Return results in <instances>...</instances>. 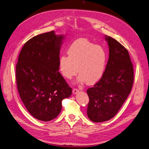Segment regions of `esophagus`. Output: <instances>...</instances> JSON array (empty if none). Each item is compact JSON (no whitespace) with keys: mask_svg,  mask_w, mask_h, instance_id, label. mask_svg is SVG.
Here are the masks:
<instances>
[{"mask_svg":"<svg viewBox=\"0 0 149 149\" xmlns=\"http://www.w3.org/2000/svg\"><path fill=\"white\" fill-rule=\"evenodd\" d=\"M79 92V89L77 88H73V94H77Z\"/></svg>","mask_w":149,"mask_h":149,"instance_id":"34e87169","label":"esophagus"}]
</instances>
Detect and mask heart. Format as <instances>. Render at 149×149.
I'll use <instances>...</instances> for the list:
<instances>
[{
	"label": "heart",
	"mask_w": 149,
	"mask_h": 149,
	"mask_svg": "<svg viewBox=\"0 0 149 149\" xmlns=\"http://www.w3.org/2000/svg\"><path fill=\"white\" fill-rule=\"evenodd\" d=\"M68 56L60 57L59 68L61 74L70 79L78 73L77 81L93 84L104 73L107 53L100 45L86 38H79L72 43L67 50Z\"/></svg>",
	"instance_id": "b5f03b06"
}]
</instances>
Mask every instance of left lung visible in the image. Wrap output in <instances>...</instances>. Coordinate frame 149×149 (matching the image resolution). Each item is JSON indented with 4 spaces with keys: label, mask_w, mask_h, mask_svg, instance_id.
<instances>
[{
    "label": "left lung",
    "mask_w": 149,
    "mask_h": 149,
    "mask_svg": "<svg viewBox=\"0 0 149 149\" xmlns=\"http://www.w3.org/2000/svg\"><path fill=\"white\" fill-rule=\"evenodd\" d=\"M105 38L109 56L104 73L93 87L87 89V114L94 123L110 120L118 113L134 82V68L127 49L113 38L107 35Z\"/></svg>",
    "instance_id": "obj_1"
}]
</instances>
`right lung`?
Returning a JSON list of instances; mask_svg holds the SVG:
<instances>
[{"label": "right lung", "instance_id": "obj_1", "mask_svg": "<svg viewBox=\"0 0 149 149\" xmlns=\"http://www.w3.org/2000/svg\"><path fill=\"white\" fill-rule=\"evenodd\" d=\"M63 36L55 31L40 34L26 42L16 65V81L21 100L30 114L42 121L58 116L71 88L59 71Z\"/></svg>", "mask_w": 149, "mask_h": 149}]
</instances>
